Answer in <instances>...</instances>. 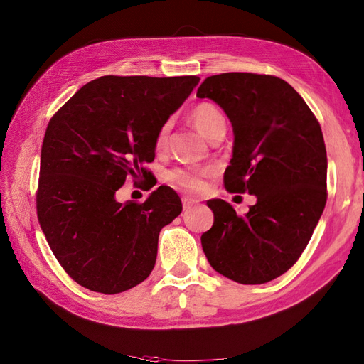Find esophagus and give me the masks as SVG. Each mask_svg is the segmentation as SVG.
Masks as SVG:
<instances>
[{"label":"esophagus","mask_w":364,"mask_h":364,"mask_svg":"<svg viewBox=\"0 0 364 364\" xmlns=\"http://www.w3.org/2000/svg\"><path fill=\"white\" fill-rule=\"evenodd\" d=\"M196 203H197V200H196V199H191V197H188V196H185L183 199H182L183 209H190V208H193Z\"/></svg>","instance_id":"34e87169"}]
</instances>
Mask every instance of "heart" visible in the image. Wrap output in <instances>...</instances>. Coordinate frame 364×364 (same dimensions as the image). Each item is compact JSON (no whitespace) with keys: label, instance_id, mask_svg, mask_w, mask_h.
Here are the masks:
<instances>
[{"label":"heart","instance_id":"1","mask_svg":"<svg viewBox=\"0 0 364 364\" xmlns=\"http://www.w3.org/2000/svg\"><path fill=\"white\" fill-rule=\"evenodd\" d=\"M190 121L200 134L211 141L218 134H225L226 119L220 109L213 103L196 105L190 112ZM171 124L165 121L159 126L155 135V149L162 151L167 147ZM211 176V170H194V168H174L167 173V182L176 188H182L188 193H200L206 188V179Z\"/></svg>","mask_w":364,"mask_h":364}]
</instances>
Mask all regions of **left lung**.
Segmentation results:
<instances>
[{
  "label": "left lung",
  "mask_w": 364,
  "mask_h": 364,
  "mask_svg": "<svg viewBox=\"0 0 364 364\" xmlns=\"http://www.w3.org/2000/svg\"><path fill=\"white\" fill-rule=\"evenodd\" d=\"M234 127V151L225 171L229 193L255 194L238 215L225 200H209L214 225L202 235L211 267L240 284H264L299 259L326 203V149L321 124L279 77L223 73L197 90Z\"/></svg>",
  "instance_id": "1"
}]
</instances>
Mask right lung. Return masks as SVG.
Masks as SVG:
<instances>
[{
    "label": "right lung",
    "mask_w": 364,
    "mask_h": 364,
    "mask_svg": "<svg viewBox=\"0 0 364 364\" xmlns=\"http://www.w3.org/2000/svg\"><path fill=\"white\" fill-rule=\"evenodd\" d=\"M197 75H103L54 114L43 136L36 191L42 232L82 287L117 294L155 267L161 229L182 211L161 185L144 203H119L126 179L146 181L159 126L199 83ZM151 188V186H150Z\"/></svg>",
    "instance_id": "obj_1"
}]
</instances>
